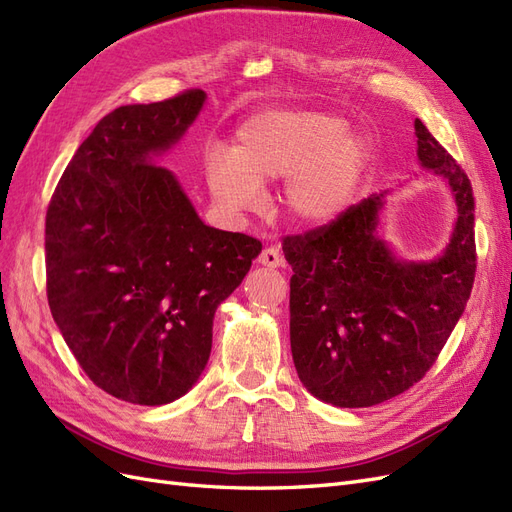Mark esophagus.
Wrapping results in <instances>:
<instances>
[{
    "label": "esophagus",
    "mask_w": 512,
    "mask_h": 512,
    "mask_svg": "<svg viewBox=\"0 0 512 512\" xmlns=\"http://www.w3.org/2000/svg\"><path fill=\"white\" fill-rule=\"evenodd\" d=\"M258 262H260V265H265V267H271V269L284 267V256L280 254L277 247H265V250H262L260 256H258Z\"/></svg>",
    "instance_id": "esophagus-1"
}]
</instances>
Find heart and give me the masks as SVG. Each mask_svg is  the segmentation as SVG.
Listing matches in <instances>:
<instances>
[{
	"label": "heart",
	"mask_w": 512,
	"mask_h": 512,
	"mask_svg": "<svg viewBox=\"0 0 512 512\" xmlns=\"http://www.w3.org/2000/svg\"><path fill=\"white\" fill-rule=\"evenodd\" d=\"M367 164L363 136L344 119L297 108H273L243 121L232 149H213L205 179L215 205L228 213L262 205L265 181L284 179L280 203L299 228L335 224L359 190Z\"/></svg>",
	"instance_id": "1"
}]
</instances>
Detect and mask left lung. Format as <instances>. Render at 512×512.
<instances>
[{
    "label": "left lung",
    "mask_w": 512,
    "mask_h": 512,
    "mask_svg": "<svg viewBox=\"0 0 512 512\" xmlns=\"http://www.w3.org/2000/svg\"><path fill=\"white\" fill-rule=\"evenodd\" d=\"M421 166L442 177L457 222L442 256L404 262L378 235L382 194L352 205L335 224L290 235V348L305 389L339 408L397 397L436 363L470 299L476 273L472 183L421 119Z\"/></svg>",
    "instance_id": "8db88e82"
}]
</instances>
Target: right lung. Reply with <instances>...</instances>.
<instances>
[{"label": "right lung", "instance_id": "obj_1", "mask_svg": "<svg viewBox=\"0 0 512 512\" xmlns=\"http://www.w3.org/2000/svg\"><path fill=\"white\" fill-rule=\"evenodd\" d=\"M207 94L119 106L98 121L46 211V297L89 380L138 406L188 393L211 354L213 316L262 243L207 226L156 160Z\"/></svg>", "mask_w": 512, "mask_h": 512}]
</instances>
